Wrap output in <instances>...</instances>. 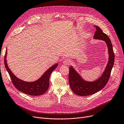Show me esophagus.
Masks as SVG:
<instances>
[{
	"mask_svg": "<svg viewBox=\"0 0 124 124\" xmlns=\"http://www.w3.org/2000/svg\"><path fill=\"white\" fill-rule=\"evenodd\" d=\"M71 63V61L69 59H65L63 62V63L64 64V65H69Z\"/></svg>",
	"mask_w": 124,
	"mask_h": 124,
	"instance_id": "34e87169",
	"label": "esophagus"
}]
</instances>
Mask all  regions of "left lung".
I'll return each mask as SVG.
<instances>
[{"label":"left lung","mask_w":124,"mask_h":124,"mask_svg":"<svg viewBox=\"0 0 124 124\" xmlns=\"http://www.w3.org/2000/svg\"><path fill=\"white\" fill-rule=\"evenodd\" d=\"M96 31L93 39L104 41L107 44L108 51V61L102 75L98 79L93 82L84 80L72 67H69V82L72 92L79 96H87L94 94L102 89L108 83L115 61L113 46L108 37L104 33L98 26L94 25Z\"/></svg>","instance_id":"1"}]
</instances>
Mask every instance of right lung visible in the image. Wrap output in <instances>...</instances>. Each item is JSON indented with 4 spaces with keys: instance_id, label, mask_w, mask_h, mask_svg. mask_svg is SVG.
I'll list each match as a JSON object with an SVG mask.
<instances>
[{
    "instance_id": "right-lung-1",
    "label": "right lung",
    "mask_w": 124,
    "mask_h": 124,
    "mask_svg": "<svg viewBox=\"0 0 124 124\" xmlns=\"http://www.w3.org/2000/svg\"><path fill=\"white\" fill-rule=\"evenodd\" d=\"M7 51V50H6ZM4 56V65L15 86L20 92L30 95L38 96L44 94L49 87V78L51 74L58 65L57 63L49 68L37 80L33 82H26L17 78L8 67L6 60L7 53Z\"/></svg>"
}]
</instances>
